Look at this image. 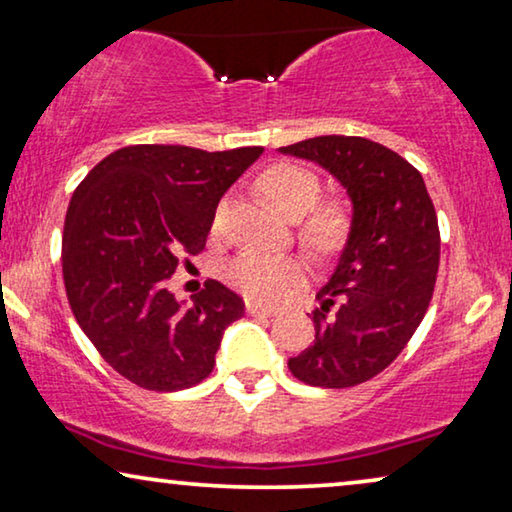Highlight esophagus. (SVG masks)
<instances>
[{
    "label": "esophagus",
    "mask_w": 512,
    "mask_h": 512,
    "mask_svg": "<svg viewBox=\"0 0 512 512\" xmlns=\"http://www.w3.org/2000/svg\"><path fill=\"white\" fill-rule=\"evenodd\" d=\"M247 314L249 317H275L277 310H272V307H263L251 300V303H247Z\"/></svg>",
    "instance_id": "obj_1"
}]
</instances>
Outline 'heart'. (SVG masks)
<instances>
[{
	"label": "heart",
	"mask_w": 512,
	"mask_h": 512,
	"mask_svg": "<svg viewBox=\"0 0 512 512\" xmlns=\"http://www.w3.org/2000/svg\"><path fill=\"white\" fill-rule=\"evenodd\" d=\"M263 198L279 216L289 221L300 220V242L314 254H331L342 244L349 228V214L342 202L328 200L314 205L321 184L317 174L293 163H277L268 167L258 179ZM221 214V207H219ZM216 214V216H219ZM226 282L254 303L277 305L298 289L305 279V263L296 256L240 254L223 270Z\"/></svg>",
	"instance_id": "heart-1"
}]
</instances>
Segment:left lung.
I'll list each match as a JSON object with an SVG mask.
<instances>
[{
    "mask_svg": "<svg viewBox=\"0 0 512 512\" xmlns=\"http://www.w3.org/2000/svg\"><path fill=\"white\" fill-rule=\"evenodd\" d=\"M279 153L321 165L352 200L347 242L317 293L314 345L289 359V370L312 387H354L403 352L429 310L440 261L436 209L422 174L370 139L312 137Z\"/></svg>",
    "mask_w": 512,
    "mask_h": 512,
    "instance_id": "left-lung-1",
    "label": "left lung"
}]
</instances>
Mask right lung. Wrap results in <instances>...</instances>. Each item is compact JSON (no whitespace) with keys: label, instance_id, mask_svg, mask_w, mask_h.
I'll list each match as a JSON object with an SVG mask.
<instances>
[{"label":"right lung","instance_id":"obj_1","mask_svg":"<svg viewBox=\"0 0 512 512\" xmlns=\"http://www.w3.org/2000/svg\"><path fill=\"white\" fill-rule=\"evenodd\" d=\"M263 146L202 151L137 144L81 181L62 233V277L81 331L137 387L188 389L214 370L223 331L244 300L216 279L181 307L165 279L200 254L219 200Z\"/></svg>","mask_w":512,"mask_h":512}]
</instances>
